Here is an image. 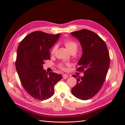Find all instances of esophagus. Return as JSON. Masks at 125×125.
Returning a JSON list of instances; mask_svg holds the SVG:
<instances>
[{
	"mask_svg": "<svg viewBox=\"0 0 125 125\" xmlns=\"http://www.w3.org/2000/svg\"><path fill=\"white\" fill-rule=\"evenodd\" d=\"M62 77L64 79H66V78H67L69 76L68 75H67V74H63Z\"/></svg>",
	"mask_w": 125,
	"mask_h": 125,
	"instance_id": "1",
	"label": "esophagus"
}]
</instances>
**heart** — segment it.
Listing matches in <instances>:
<instances>
[{
    "mask_svg": "<svg viewBox=\"0 0 125 125\" xmlns=\"http://www.w3.org/2000/svg\"><path fill=\"white\" fill-rule=\"evenodd\" d=\"M63 44H64L65 47L67 48L68 51L70 53L76 52L78 49V43L75 41L71 40H65L63 42ZM56 49H57V46H54L52 48V49L51 50V54L52 55H54L56 51ZM65 65L69 66L70 64H69V63H67V64H65ZM58 68L62 70H64L65 69V65L63 64H60L58 65Z\"/></svg>",
    "mask_w": 125,
    "mask_h": 125,
    "instance_id": "heart-1",
    "label": "heart"
}]
</instances>
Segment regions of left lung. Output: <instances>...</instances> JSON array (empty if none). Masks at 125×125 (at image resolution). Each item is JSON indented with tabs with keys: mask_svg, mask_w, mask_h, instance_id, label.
<instances>
[{
	"mask_svg": "<svg viewBox=\"0 0 125 125\" xmlns=\"http://www.w3.org/2000/svg\"><path fill=\"white\" fill-rule=\"evenodd\" d=\"M71 34L78 39L83 49L77 71L84 73L83 77L73 75L77 84L71 92L78 99L87 100L103 85L110 65L109 52L104 41L94 31L84 29Z\"/></svg>",
	"mask_w": 125,
	"mask_h": 125,
	"instance_id": "obj_1",
	"label": "left lung"
}]
</instances>
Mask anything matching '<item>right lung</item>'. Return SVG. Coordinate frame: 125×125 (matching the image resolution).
<instances>
[{"label":"right lung","instance_id":"1","mask_svg":"<svg viewBox=\"0 0 125 125\" xmlns=\"http://www.w3.org/2000/svg\"><path fill=\"white\" fill-rule=\"evenodd\" d=\"M41 31L29 34L19 44L15 67L23 88L33 98L43 100L54 94V86L62 78L60 74L43 69V64L50 60L49 49L59 38Z\"/></svg>","mask_w":125,"mask_h":125}]
</instances>
